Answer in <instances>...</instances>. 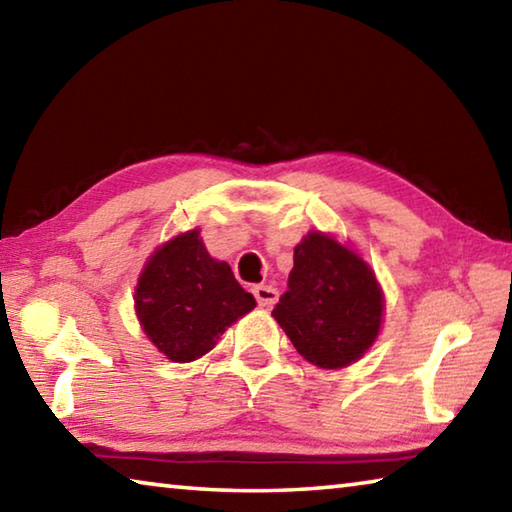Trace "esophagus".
Instances as JSON below:
<instances>
[{
    "instance_id": "esophagus-1",
    "label": "esophagus",
    "mask_w": 512,
    "mask_h": 512,
    "mask_svg": "<svg viewBox=\"0 0 512 512\" xmlns=\"http://www.w3.org/2000/svg\"><path fill=\"white\" fill-rule=\"evenodd\" d=\"M253 293L259 302V307H273L277 302V289L271 287V284H257Z\"/></svg>"
}]
</instances>
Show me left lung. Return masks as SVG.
Returning <instances> with one entry per match:
<instances>
[{
    "label": "left lung",
    "mask_w": 512,
    "mask_h": 512,
    "mask_svg": "<svg viewBox=\"0 0 512 512\" xmlns=\"http://www.w3.org/2000/svg\"><path fill=\"white\" fill-rule=\"evenodd\" d=\"M381 311L384 298L368 264L339 241L311 232L293 250L287 291L273 316L307 361L343 368L377 339Z\"/></svg>",
    "instance_id": "obj_1"
}]
</instances>
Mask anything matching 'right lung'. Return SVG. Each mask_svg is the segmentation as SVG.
Listing matches in <instances>:
<instances>
[{
  "label": "right lung",
  "instance_id": "1",
  "mask_svg": "<svg viewBox=\"0 0 512 512\" xmlns=\"http://www.w3.org/2000/svg\"><path fill=\"white\" fill-rule=\"evenodd\" d=\"M255 307L225 262H216L185 232L158 248L135 289V309L144 332L171 361H194L210 352L239 316Z\"/></svg>",
  "mask_w": 512,
  "mask_h": 512
}]
</instances>
